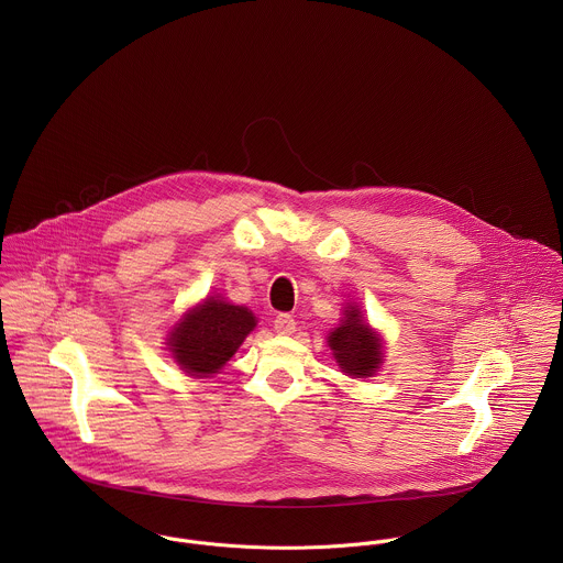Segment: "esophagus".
Here are the masks:
<instances>
[{
  "label": "esophagus",
  "mask_w": 563,
  "mask_h": 563,
  "mask_svg": "<svg viewBox=\"0 0 563 563\" xmlns=\"http://www.w3.org/2000/svg\"><path fill=\"white\" fill-rule=\"evenodd\" d=\"M297 322H295V319L290 317V314H277L275 317V321H273V327H275V331L277 333H282V335H290V333H295V327Z\"/></svg>",
  "instance_id": "34e87169"
}]
</instances>
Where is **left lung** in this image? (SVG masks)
<instances>
[{
    "mask_svg": "<svg viewBox=\"0 0 563 563\" xmlns=\"http://www.w3.org/2000/svg\"><path fill=\"white\" fill-rule=\"evenodd\" d=\"M327 344L344 375L349 377H373L384 362V340L364 321L360 306L349 303L340 327L329 331Z\"/></svg>",
    "mask_w": 563,
    "mask_h": 563,
    "instance_id": "left-lung-1",
    "label": "left lung"
}]
</instances>
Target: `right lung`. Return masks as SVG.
<instances>
[{
	"mask_svg": "<svg viewBox=\"0 0 563 563\" xmlns=\"http://www.w3.org/2000/svg\"><path fill=\"white\" fill-rule=\"evenodd\" d=\"M255 322L253 312L244 306L208 297L175 322L166 344L184 373L210 377L232 360Z\"/></svg>",
	"mask_w": 563,
	"mask_h": 563,
	"instance_id": "1",
	"label": "right lung"
}]
</instances>
